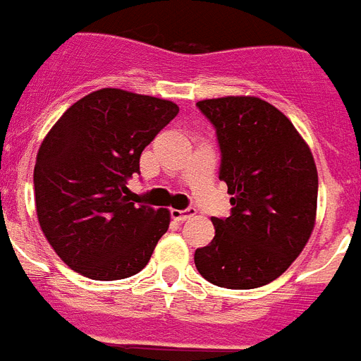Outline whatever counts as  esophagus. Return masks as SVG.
Listing matches in <instances>:
<instances>
[{"instance_id": "obj_1", "label": "esophagus", "mask_w": 361, "mask_h": 361, "mask_svg": "<svg viewBox=\"0 0 361 361\" xmlns=\"http://www.w3.org/2000/svg\"><path fill=\"white\" fill-rule=\"evenodd\" d=\"M170 216H172V219H176V221L183 224V221H187V219H191L192 216H197V210H195V208H185V210H170Z\"/></svg>"}]
</instances>
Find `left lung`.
Masks as SVG:
<instances>
[{
	"mask_svg": "<svg viewBox=\"0 0 361 361\" xmlns=\"http://www.w3.org/2000/svg\"><path fill=\"white\" fill-rule=\"evenodd\" d=\"M221 149L219 180L231 216L212 217L216 236L195 252L197 271L227 290L276 280L314 229L318 172L307 142L282 111L255 96L197 102Z\"/></svg>",
	"mask_w": 361,
	"mask_h": 361,
	"instance_id": "8db88e82",
	"label": "left lung"
}]
</instances>
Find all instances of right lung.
<instances>
[{
    "instance_id": "right-lung-1",
    "label": "right lung",
    "mask_w": 361,
    "mask_h": 361,
    "mask_svg": "<svg viewBox=\"0 0 361 361\" xmlns=\"http://www.w3.org/2000/svg\"><path fill=\"white\" fill-rule=\"evenodd\" d=\"M180 111L174 102L100 89L75 102L47 134L34 169L41 231L71 271L121 280L147 265L169 210L134 204L126 181L140 155Z\"/></svg>"
}]
</instances>
